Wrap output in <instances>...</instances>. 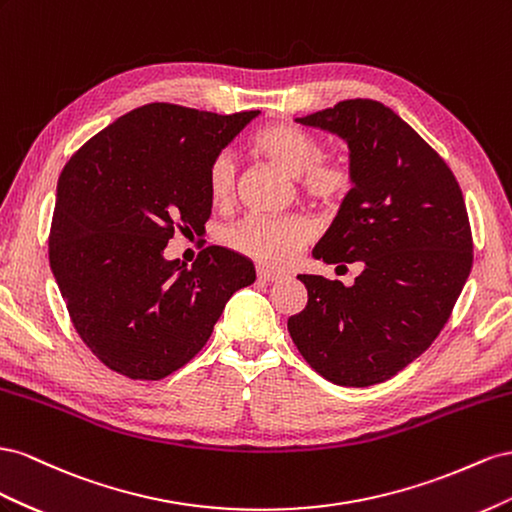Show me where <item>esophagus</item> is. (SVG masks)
Wrapping results in <instances>:
<instances>
[{"instance_id": "esophagus-1", "label": "esophagus", "mask_w": 512, "mask_h": 512, "mask_svg": "<svg viewBox=\"0 0 512 512\" xmlns=\"http://www.w3.org/2000/svg\"><path fill=\"white\" fill-rule=\"evenodd\" d=\"M257 279H259V281H266V283H276V281H283L285 274L272 272V270H268V268H257Z\"/></svg>"}]
</instances>
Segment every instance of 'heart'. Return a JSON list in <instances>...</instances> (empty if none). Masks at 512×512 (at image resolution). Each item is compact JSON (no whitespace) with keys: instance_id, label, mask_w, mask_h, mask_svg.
Here are the masks:
<instances>
[{"instance_id":"heart-1","label":"heart","mask_w":512,"mask_h":512,"mask_svg":"<svg viewBox=\"0 0 512 512\" xmlns=\"http://www.w3.org/2000/svg\"><path fill=\"white\" fill-rule=\"evenodd\" d=\"M253 150L298 178L300 191L321 206L343 201L356 184V171L341 152H321V143L309 130L287 122L259 128L251 139ZM238 163L233 154L221 152L210 160L208 193L214 206L227 208L236 197ZM315 236V227L304 216H246L225 231L233 251L268 268L294 264L302 248Z\"/></svg>"}]
</instances>
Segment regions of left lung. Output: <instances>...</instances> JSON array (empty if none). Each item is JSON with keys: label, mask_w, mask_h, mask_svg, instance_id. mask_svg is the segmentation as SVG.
<instances>
[{"label": "left lung", "mask_w": 512, "mask_h": 512, "mask_svg": "<svg viewBox=\"0 0 512 512\" xmlns=\"http://www.w3.org/2000/svg\"><path fill=\"white\" fill-rule=\"evenodd\" d=\"M296 122L347 141L356 184L313 257L362 261V272L352 287L298 274L309 302L287 330L328 382H386L427 352L470 276L463 193L444 158L382 102L343 100Z\"/></svg>", "instance_id": "left-lung-1"}]
</instances>
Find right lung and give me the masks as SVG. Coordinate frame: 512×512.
<instances>
[{
    "mask_svg": "<svg viewBox=\"0 0 512 512\" xmlns=\"http://www.w3.org/2000/svg\"><path fill=\"white\" fill-rule=\"evenodd\" d=\"M259 111L218 115L150 102L70 156L57 182L49 264L90 352L130 379H165L208 343L227 300L255 283L246 257L208 246L165 259L175 229L212 214L210 160Z\"/></svg>",
    "mask_w": 512,
    "mask_h": 512,
    "instance_id": "add662e5",
    "label": "right lung"
}]
</instances>
